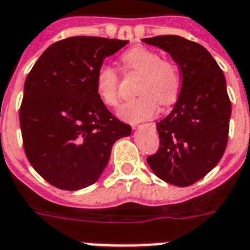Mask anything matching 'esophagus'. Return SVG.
Segmentation results:
<instances>
[{"label": "esophagus", "mask_w": 250, "mask_h": 250, "mask_svg": "<svg viewBox=\"0 0 250 250\" xmlns=\"http://www.w3.org/2000/svg\"><path fill=\"white\" fill-rule=\"evenodd\" d=\"M150 125V127H154V125H153V123H149V125ZM139 127H143V125H139Z\"/></svg>", "instance_id": "1"}]
</instances>
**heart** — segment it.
<instances>
[{
    "label": "heart",
    "instance_id": "heart-1",
    "mask_svg": "<svg viewBox=\"0 0 250 250\" xmlns=\"http://www.w3.org/2000/svg\"><path fill=\"white\" fill-rule=\"evenodd\" d=\"M128 71L141 74L137 84V97L125 101L119 107V117L131 123L145 121L156 115L158 102L162 106L174 104L182 89V76L178 66L162 60L161 53L145 46H135L122 56ZM96 93L106 106H117L119 101V75L109 64L98 68L94 80Z\"/></svg>",
    "mask_w": 250,
    "mask_h": 250
}]
</instances>
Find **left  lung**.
<instances>
[{"label":"left lung","mask_w":250,"mask_h":250,"mask_svg":"<svg viewBox=\"0 0 250 250\" xmlns=\"http://www.w3.org/2000/svg\"><path fill=\"white\" fill-rule=\"evenodd\" d=\"M145 44L167 52L182 72L174 109L157 123L158 152L146 158L160 179L188 187L217 166L227 146L231 118L226 78L202 45L184 37H149Z\"/></svg>","instance_id":"8db88e82"}]
</instances>
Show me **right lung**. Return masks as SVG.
I'll return each instance as SVG.
<instances>
[{
	"label": "right lung",
	"instance_id": "add662e5",
	"mask_svg": "<svg viewBox=\"0 0 250 250\" xmlns=\"http://www.w3.org/2000/svg\"><path fill=\"white\" fill-rule=\"evenodd\" d=\"M127 40L75 36L54 42L29 71L19 111L25 156L52 186H92L107 166L114 143L131 127L96 93V74Z\"/></svg>",
	"mask_w": 250,
	"mask_h": 250
}]
</instances>
